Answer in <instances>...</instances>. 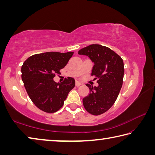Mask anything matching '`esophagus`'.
<instances>
[{"label": "esophagus", "instance_id": "1", "mask_svg": "<svg viewBox=\"0 0 155 155\" xmlns=\"http://www.w3.org/2000/svg\"><path fill=\"white\" fill-rule=\"evenodd\" d=\"M81 85V83L80 82H78V81H77V82H76V86H77V87H79Z\"/></svg>", "mask_w": 155, "mask_h": 155}]
</instances>
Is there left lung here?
<instances>
[{
	"label": "left lung",
	"instance_id": "1",
	"mask_svg": "<svg viewBox=\"0 0 155 155\" xmlns=\"http://www.w3.org/2000/svg\"><path fill=\"white\" fill-rule=\"evenodd\" d=\"M88 56L94 63L91 75L98 86L86 84L90 94L83 99V106L90 114L98 115L111 108L121 90L124 69L122 59L108 47L91 44L78 52Z\"/></svg>",
	"mask_w": 155,
	"mask_h": 155
}]
</instances>
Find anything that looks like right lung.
Wrapping results in <instances>:
<instances>
[{"instance_id": "1", "label": "right lung", "mask_w": 155, "mask_h": 155, "mask_svg": "<svg viewBox=\"0 0 155 155\" xmlns=\"http://www.w3.org/2000/svg\"><path fill=\"white\" fill-rule=\"evenodd\" d=\"M73 52H47L32 55L23 64L22 80L34 104L46 113H54L64 105L70 91L75 86L73 78L61 83L53 80L73 55Z\"/></svg>"}]
</instances>
